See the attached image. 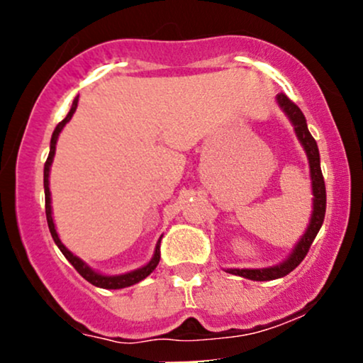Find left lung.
I'll return each mask as SVG.
<instances>
[{
  "label": "left lung",
  "instance_id": "8db88e82",
  "mask_svg": "<svg viewBox=\"0 0 363 363\" xmlns=\"http://www.w3.org/2000/svg\"><path fill=\"white\" fill-rule=\"evenodd\" d=\"M278 104L285 114L289 116L291 124H294L295 133H297L298 140H301L303 150H306L307 158H309L311 165V179H312V193H314V211H312L311 223L307 227L306 234L301 239V242L297 244V247L294 249V252L290 254V257L281 264L273 266V268H262V269H228V273L239 274V277L249 278V280L256 281H268V280H277V278L286 277L290 272H294L298 264L303 261V257L309 252L312 242H314L315 235H318L320 225L324 222V213H326V186H324V177L320 172V164H319V150L315 140L312 138V135L307 129L306 118H303L302 111L298 109L297 104H294L286 97L285 94H278L277 97Z\"/></svg>",
  "mask_w": 363,
  "mask_h": 363
}]
</instances>
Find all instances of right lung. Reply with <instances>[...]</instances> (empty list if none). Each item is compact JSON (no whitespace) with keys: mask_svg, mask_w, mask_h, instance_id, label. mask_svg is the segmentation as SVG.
Masks as SVG:
<instances>
[{"mask_svg":"<svg viewBox=\"0 0 363 363\" xmlns=\"http://www.w3.org/2000/svg\"><path fill=\"white\" fill-rule=\"evenodd\" d=\"M77 106H78V97L73 101V106L72 109H69L68 116H66L65 119L61 121L60 124H57L56 129H54L52 133V138H51V150H49V157L48 160H45L44 164V193H45V218H48V225H49V232H51L54 242H56L57 247H60V251L65 254V257L68 259L69 262L73 264V268L77 269L78 273L82 274L83 278H85L86 281L91 283V285L95 286H101V289H109V290H118V289H124V286H131L135 285V283H138L143 280V278H147L150 273L153 272V269L157 268L158 261H160V239H158L157 242V247H155V254H153L152 261L148 262L147 266H143V268L140 269H135V272L131 273H126V274H119V277H104V274H99L95 273L94 269H90L89 266L85 264L82 259H78L77 256H73L72 252L68 251V249L65 247V245L61 244L60 237L56 234V228H54V222H52V215H51V193H49V167H51L52 164V157H54V152H56V141H57V136H60L61 129L65 128V124L68 123L69 119H72V116L74 114V111H77Z\"/></svg>","mask_w":363,"mask_h":363,"instance_id":"right-lung-1","label":"right lung"}]
</instances>
